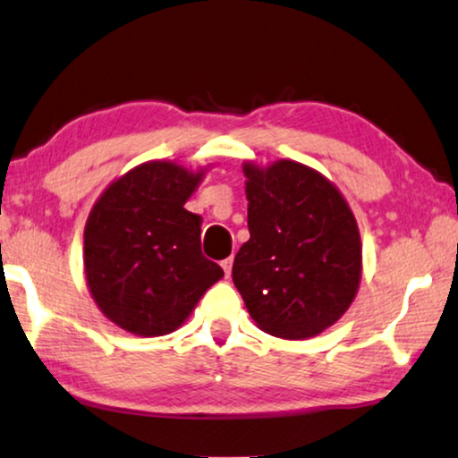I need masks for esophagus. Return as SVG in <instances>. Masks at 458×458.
Here are the masks:
<instances>
[{
    "instance_id": "34e87169",
    "label": "esophagus",
    "mask_w": 458,
    "mask_h": 458,
    "mask_svg": "<svg viewBox=\"0 0 458 458\" xmlns=\"http://www.w3.org/2000/svg\"><path fill=\"white\" fill-rule=\"evenodd\" d=\"M222 267H224V274H226V276L232 274V257H228V259L222 261Z\"/></svg>"
}]
</instances>
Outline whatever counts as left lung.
Masks as SVG:
<instances>
[{
    "label": "left lung",
    "instance_id": "obj_1",
    "mask_svg": "<svg viewBox=\"0 0 458 458\" xmlns=\"http://www.w3.org/2000/svg\"><path fill=\"white\" fill-rule=\"evenodd\" d=\"M249 232L232 280L261 330L302 340L343 318L360 282V236L349 203L311 167L242 165Z\"/></svg>",
    "mask_w": 458,
    "mask_h": 458
}]
</instances>
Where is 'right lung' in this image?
<instances>
[{
    "instance_id": "add662e5",
    "label": "right lung",
    "mask_w": 458,
    "mask_h": 458,
    "mask_svg": "<svg viewBox=\"0 0 458 458\" xmlns=\"http://www.w3.org/2000/svg\"><path fill=\"white\" fill-rule=\"evenodd\" d=\"M203 172L147 162L115 180L85 226L89 291L107 319L137 336H164L184 324L222 278L201 253V217L184 209Z\"/></svg>"
}]
</instances>
